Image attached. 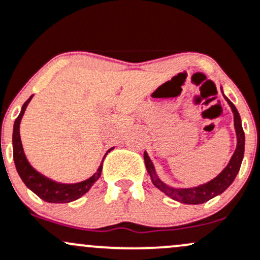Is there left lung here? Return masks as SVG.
<instances>
[{
    "instance_id": "1",
    "label": "left lung",
    "mask_w": 260,
    "mask_h": 260,
    "mask_svg": "<svg viewBox=\"0 0 260 260\" xmlns=\"http://www.w3.org/2000/svg\"><path fill=\"white\" fill-rule=\"evenodd\" d=\"M222 93H223V89H222ZM224 98H225L229 107H231L232 112H233L234 128H236V135H237V147L228 165H226L225 168H224L223 171L215 177V178L209 180L208 183H204V184H201L198 185V187H193V188L171 187V185L166 184V183L158 177L157 172H155V168L154 166H153L148 153L144 152V163H146V168L147 171H148V174L151 176L152 183L154 184V187H157L160 192L165 193V194L168 196L169 198L179 202V203L202 204L204 203V202H208L209 199L222 194L224 190H225L226 188L233 183V180L236 179L237 174H238L240 165H242L243 157H244V144H245L244 131H243L242 121H240V116L238 111H237L236 106H234L233 103L225 97V95H224Z\"/></svg>"
}]
</instances>
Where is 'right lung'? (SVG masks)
<instances>
[{"instance_id": "1", "label": "right lung", "mask_w": 260, "mask_h": 260, "mask_svg": "<svg viewBox=\"0 0 260 260\" xmlns=\"http://www.w3.org/2000/svg\"><path fill=\"white\" fill-rule=\"evenodd\" d=\"M32 97H34V95H31V97L23 103L20 114H18V117L16 118L15 124H13L12 146L13 160H15L16 169H17L22 182L26 184V187L28 188V189H31L35 194L40 197L41 199H43L45 202H48V203H70V202H73L76 201V199L81 198L82 196L86 194V193L91 189L92 185L94 184L95 180L100 178L101 173H102L103 160L100 165V167H98L97 172H95L93 176L80 183L66 184V183L54 182V180L47 178V177H45L43 174H41L40 172H37L34 167L29 165L28 160H27L26 154H24L23 151V147H22L20 136L21 119L22 117H23L24 111H26L27 106H28ZM112 149L113 148L109 149L108 152H111ZM107 153H106V155H107ZM105 157H103V159H105Z\"/></svg>"}]
</instances>
